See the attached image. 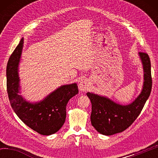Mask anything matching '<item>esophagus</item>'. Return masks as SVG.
Returning <instances> with one entry per match:
<instances>
[{"label":"esophagus","instance_id":"esophagus-1","mask_svg":"<svg viewBox=\"0 0 158 158\" xmlns=\"http://www.w3.org/2000/svg\"><path fill=\"white\" fill-rule=\"evenodd\" d=\"M90 88V83L89 80L85 79L83 80L79 84V89L81 91H86V90H89Z\"/></svg>","mask_w":158,"mask_h":158}]
</instances>
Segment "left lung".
<instances>
[{"label":"left lung","instance_id":"8db88e82","mask_svg":"<svg viewBox=\"0 0 158 158\" xmlns=\"http://www.w3.org/2000/svg\"><path fill=\"white\" fill-rule=\"evenodd\" d=\"M143 64V85L140 95L130 105H121L103 96L87 93L92 104L90 121L95 130L104 135L123 132L140 114L152 89L151 60L148 53L139 52Z\"/></svg>","mask_w":158,"mask_h":158}]
</instances>
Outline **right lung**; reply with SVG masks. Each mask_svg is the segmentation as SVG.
Masks as SVG:
<instances>
[{
	"label": "right lung",
	"mask_w": 158,
	"mask_h": 158,
	"mask_svg": "<svg viewBox=\"0 0 158 158\" xmlns=\"http://www.w3.org/2000/svg\"><path fill=\"white\" fill-rule=\"evenodd\" d=\"M23 46L21 38L7 62V91L10 105L18 117L35 132L42 135L56 133L63 126L66 118V105L79 92L76 83L64 85L37 103L26 101L19 93L18 67Z\"/></svg>",
	"instance_id": "right-lung-1"
}]
</instances>
